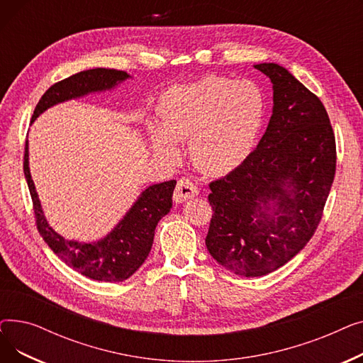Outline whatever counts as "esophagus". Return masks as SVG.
<instances>
[{"instance_id":"34e87169","label":"esophagus","mask_w":363,"mask_h":363,"mask_svg":"<svg viewBox=\"0 0 363 363\" xmlns=\"http://www.w3.org/2000/svg\"><path fill=\"white\" fill-rule=\"evenodd\" d=\"M199 194V188L189 181L188 178H181L177 184L175 193H174V200L177 203H184L189 199H193Z\"/></svg>"}]
</instances>
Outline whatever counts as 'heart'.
<instances>
[{"mask_svg": "<svg viewBox=\"0 0 363 363\" xmlns=\"http://www.w3.org/2000/svg\"><path fill=\"white\" fill-rule=\"evenodd\" d=\"M150 122L151 150L164 159L179 155L178 141H189V156L204 174L225 175L241 166L259 140L266 99L253 81L211 76L172 88Z\"/></svg>", "mask_w": 363, "mask_h": 363, "instance_id": "1", "label": "heart"}]
</instances>
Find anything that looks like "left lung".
<instances>
[{"label":"left lung","mask_w":363,"mask_h":363,"mask_svg":"<svg viewBox=\"0 0 363 363\" xmlns=\"http://www.w3.org/2000/svg\"><path fill=\"white\" fill-rule=\"evenodd\" d=\"M255 69L272 82V116L247 160L208 185L213 216L206 237L212 257L247 278L279 269L309 242L337 160L333 126L316 95L277 63Z\"/></svg>","instance_id":"obj_1"}]
</instances>
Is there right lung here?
Masks as SVG:
<instances>
[{
    "instance_id": "right-lung-1",
    "label": "right lung",
    "mask_w": 363,
    "mask_h": 363,
    "mask_svg": "<svg viewBox=\"0 0 363 363\" xmlns=\"http://www.w3.org/2000/svg\"><path fill=\"white\" fill-rule=\"evenodd\" d=\"M129 78L130 76L126 72L104 67L72 74L45 91L35 107L32 122L55 104L81 99L88 94L110 91ZM23 170L33 203L38 231L50 249L67 266L84 277L106 282L128 279L145 262L151 250L156 226L159 220L170 212L172 194L177 185L175 179L150 185L104 238L94 242H81L63 238L50 226L30 177L28 140L25 145Z\"/></svg>"
}]
</instances>
